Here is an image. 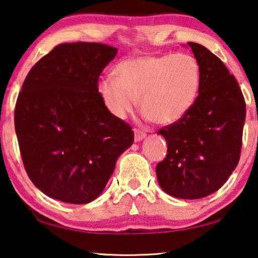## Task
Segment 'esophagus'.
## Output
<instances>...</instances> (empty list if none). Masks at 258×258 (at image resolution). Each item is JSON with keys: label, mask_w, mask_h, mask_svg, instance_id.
Segmentation results:
<instances>
[{"label": "esophagus", "mask_w": 258, "mask_h": 258, "mask_svg": "<svg viewBox=\"0 0 258 258\" xmlns=\"http://www.w3.org/2000/svg\"><path fill=\"white\" fill-rule=\"evenodd\" d=\"M134 134H135V142H141L142 140H144L145 136H147V134L141 132V130H138V129L134 130Z\"/></svg>", "instance_id": "obj_1"}]
</instances>
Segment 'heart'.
<instances>
[{
  "mask_svg": "<svg viewBox=\"0 0 258 258\" xmlns=\"http://www.w3.org/2000/svg\"><path fill=\"white\" fill-rule=\"evenodd\" d=\"M99 81L98 92L107 110L123 120L140 99L145 116L158 124H172L192 109L201 86V70L191 54L142 55L118 62Z\"/></svg>",
  "mask_w": 258,
  "mask_h": 258,
  "instance_id": "heart-1",
  "label": "heart"
}]
</instances>
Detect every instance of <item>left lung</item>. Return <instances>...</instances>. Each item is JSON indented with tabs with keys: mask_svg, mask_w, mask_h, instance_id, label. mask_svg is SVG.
Segmentation results:
<instances>
[{
	"mask_svg": "<svg viewBox=\"0 0 258 258\" xmlns=\"http://www.w3.org/2000/svg\"><path fill=\"white\" fill-rule=\"evenodd\" d=\"M187 44L200 65V92L181 120L158 132L167 155L156 173L164 192L193 200L218 191L238 164L245 102L225 64L200 44Z\"/></svg>",
	"mask_w": 258,
	"mask_h": 258,
	"instance_id": "8db88e82",
	"label": "left lung"
}]
</instances>
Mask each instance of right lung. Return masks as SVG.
I'll use <instances>...</instances> for the list:
<instances>
[{
    "label": "right lung",
    "instance_id": "obj_1",
    "mask_svg": "<svg viewBox=\"0 0 258 258\" xmlns=\"http://www.w3.org/2000/svg\"><path fill=\"white\" fill-rule=\"evenodd\" d=\"M116 54L100 43H64L25 78L15 130L29 178L52 199L95 200L134 143L132 126L107 110L98 92L100 74Z\"/></svg>",
    "mask_w": 258,
    "mask_h": 258
}]
</instances>
